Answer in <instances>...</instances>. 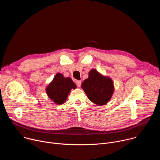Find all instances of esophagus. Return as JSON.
Returning a JSON list of instances; mask_svg holds the SVG:
<instances>
[{
  "instance_id": "1",
  "label": "esophagus",
  "mask_w": 160,
  "mask_h": 160,
  "mask_svg": "<svg viewBox=\"0 0 160 160\" xmlns=\"http://www.w3.org/2000/svg\"><path fill=\"white\" fill-rule=\"evenodd\" d=\"M75 83L78 87H80L81 85V81L80 80H76Z\"/></svg>"
}]
</instances>
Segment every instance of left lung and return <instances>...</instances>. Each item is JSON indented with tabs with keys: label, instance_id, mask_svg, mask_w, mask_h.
I'll return each instance as SVG.
<instances>
[{
	"label": "left lung",
	"instance_id": "obj_1",
	"mask_svg": "<svg viewBox=\"0 0 160 160\" xmlns=\"http://www.w3.org/2000/svg\"><path fill=\"white\" fill-rule=\"evenodd\" d=\"M81 86L89 100L99 106L109 101L115 90L112 79L95 69L89 72L88 78L82 82Z\"/></svg>",
	"mask_w": 160,
	"mask_h": 160
}]
</instances>
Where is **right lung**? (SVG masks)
I'll return each instance as SVG.
<instances>
[{"label":"right lung","instance_id":"obj_1","mask_svg":"<svg viewBox=\"0 0 160 160\" xmlns=\"http://www.w3.org/2000/svg\"><path fill=\"white\" fill-rule=\"evenodd\" d=\"M77 88L71 78H65L62 74L57 73L52 81L47 86L45 91L48 96L56 104H63L67 99L72 89Z\"/></svg>","mask_w":160,"mask_h":160}]
</instances>
